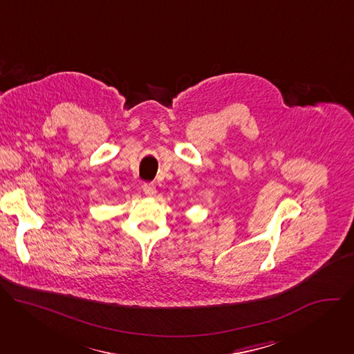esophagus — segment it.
I'll list each match as a JSON object with an SVG mask.
<instances>
[{
    "mask_svg": "<svg viewBox=\"0 0 354 354\" xmlns=\"http://www.w3.org/2000/svg\"><path fill=\"white\" fill-rule=\"evenodd\" d=\"M142 192H144V194L148 196V197H154L156 193H157L154 183H144V185H142Z\"/></svg>",
    "mask_w": 354,
    "mask_h": 354,
    "instance_id": "obj_1",
    "label": "esophagus"
}]
</instances>
